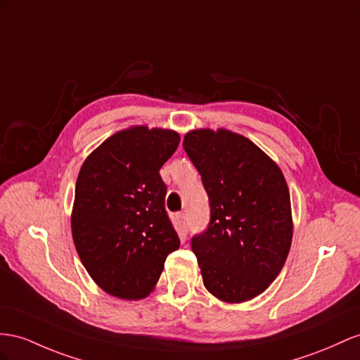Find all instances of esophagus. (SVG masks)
Returning <instances> with one entry per match:
<instances>
[{
    "mask_svg": "<svg viewBox=\"0 0 360 360\" xmlns=\"http://www.w3.org/2000/svg\"><path fill=\"white\" fill-rule=\"evenodd\" d=\"M176 220H178V225H179V236H181V238H186V236L188 233L187 216L184 214V213H178L176 214Z\"/></svg>",
    "mask_w": 360,
    "mask_h": 360,
    "instance_id": "34e87169",
    "label": "esophagus"
}]
</instances>
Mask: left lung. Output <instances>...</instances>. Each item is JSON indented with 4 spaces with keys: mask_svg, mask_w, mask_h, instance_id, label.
Masks as SVG:
<instances>
[{
    "mask_svg": "<svg viewBox=\"0 0 360 360\" xmlns=\"http://www.w3.org/2000/svg\"><path fill=\"white\" fill-rule=\"evenodd\" d=\"M182 146L210 198V225L191 240L204 285L224 302L250 301L269 288L288 259V182L271 156L228 129H195Z\"/></svg>",
    "mask_w": 360,
    "mask_h": 360,
    "instance_id": "left-lung-1",
    "label": "left lung"
}]
</instances>
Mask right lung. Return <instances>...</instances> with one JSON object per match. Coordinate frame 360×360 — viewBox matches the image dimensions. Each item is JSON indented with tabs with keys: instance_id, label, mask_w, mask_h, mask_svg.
Returning a JSON list of instances; mask_svg holds the SVG:
<instances>
[{
	"instance_id": "right-lung-1",
	"label": "right lung",
	"mask_w": 360,
	"mask_h": 360,
	"mask_svg": "<svg viewBox=\"0 0 360 360\" xmlns=\"http://www.w3.org/2000/svg\"><path fill=\"white\" fill-rule=\"evenodd\" d=\"M179 140L172 129L131 126L110 135L82 164L72 240L91 278L112 297L136 301L150 295L167 255L179 248L160 174Z\"/></svg>"
}]
</instances>
